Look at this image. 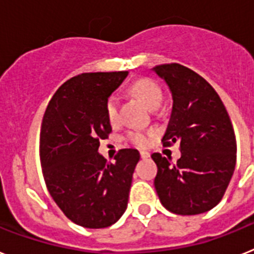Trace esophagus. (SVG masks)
I'll return each instance as SVG.
<instances>
[{"mask_svg":"<svg viewBox=\"0 0 254 254\" xmlns=\"http://www.w3.org/2000/svg\"><path fill=\"white\" fill-rule=\"evenodd\" d=\"M139 153L142 159H148L150 157V152H147V151H140Z\"/></svg>","mask_w":254,"mask_h":254,"instance_id":"34e87169","label":"esophagus"}]
</instances>
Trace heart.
Returning <instances> with one entry per match:
<instances>
[{"label":"heart","mask_w":254,"mask_h":254,"mask_svg":"<svg viewBox=\"0 0 254 254\" xmlns=\"http://www.w3.org/2000/svg\"><path fill=\"white\" fill-rule=\"evenodd\" d=\"M130 91L134 95H137L139 99L147 104V107L151 110H156L161 104L163 101V93H161V87L151 78H138L134 81L130 86ZM106 116L111 125H116L119 123V101L115 95H111L106 101ZM153 138V131L150 130H129L125 135V139L129 143L134 146L139 147V148H146L151 144V140Z\"/></svg>","instance_id":"b5f03b06"}]
</instances>
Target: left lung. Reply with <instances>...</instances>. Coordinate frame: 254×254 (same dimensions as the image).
Instances as JSON below:
<instances>
[{
    "label": "left lung",
    "mask_w": 254,
    "mask_h": 254,
    "mask_svg": "<svg viewBox=\"0 0 254 254\" xmlns=\"http://www.w3.org/2000/svg\"><path fill=\"white\" fill-rule=\"evenodd\" d=\"M153 71L164 78L173 108L164 134L165 147L180 143L173 164L152 153L157 165L155 189L169 212L193 216L208 212L222 200L236 164V139L230 116L217 91L192 69L178 63Z\"/></svg>",
    "instance_id": "obj_1"
}]
</instances>
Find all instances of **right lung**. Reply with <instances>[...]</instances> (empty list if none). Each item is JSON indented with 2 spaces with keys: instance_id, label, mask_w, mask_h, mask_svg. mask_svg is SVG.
<instances>
[{
  "instance_id": "obj_1",
  "label": "right lung",
  "mask_w": 254,
  "mask_h": 254,
  "mask_svg": "<svg viewBox=\"0 0 254 254\" xmlns=\"http://www.w3.org/2000/svg\"><path fill=\"white\" fill-rule=\"evenodd\" d=\"M127 71L81 73L55 91L40 131L42 174L51 197L76 225L104 229L127 206L139 152L123 148L110 163L98 152L112 131L106 101Z\"/></svg>"
}]
</instances>
